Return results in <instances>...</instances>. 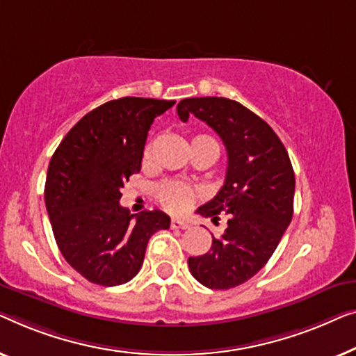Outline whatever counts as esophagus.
I'll return each mask as SVG.
<instances>
[{
    "label": "esophagus",
    "mask_w": 356,
    "mask_h": 356,
    "mask_svg": "<svg viewBox=\"0 0 356 356\" xmlns=\"http://www.w3.org/2000/svg\"><path fill=\"white\" fill-rule=\"evenodd\" d=\"M171 227H172V229H188L190 224L182 221V219H172V221H171Z\"/></svg>",
    "instance_id": "34e87169"
}]
</instances>
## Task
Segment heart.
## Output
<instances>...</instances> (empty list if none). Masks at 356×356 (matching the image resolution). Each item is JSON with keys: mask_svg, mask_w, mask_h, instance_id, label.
Wrapping results in <instances>:
<instances>
[{"mask_svg": "<svg viewBox=\"0 0 356 356\" xmlns=\"http://www.w3.org/2000/svg\"><path fill=\"white\" fill-rule=\"evenodd\" d=\"M190 148H211L214 152L219 153V145L216 140L209 135H197L192 138ZM153 152V142H148L147 147L143 149V164H148L152 159ZM154 197L159 202V204L166 209V211L172 214L185 213L195 204V202L200 198V190L193 185L179 182V180H166V182L158 184L154 187Z\"/></svg>", "mask_w": 356, "mask_h": 356, "instance_id": "b5f03b06", "label": "heart"}]
</instances>
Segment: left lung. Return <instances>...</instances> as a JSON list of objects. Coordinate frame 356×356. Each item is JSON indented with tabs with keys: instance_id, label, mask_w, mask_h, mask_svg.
I'll list each match as a JSON object with an SVG mask.
<instances>
[{
	"instance_id": "1",
	"label": "left lung",
	"mask_w": 356,
	"mask_h": 356,
	"mask_svg": "<svg viewBox=\"0 0 356 356\" xmlns=\"http://www.w3.org/2000/svg\"><path fill=\"white\" fill-rule=\"evenodd\" d=\"M180 121L190 114L207 122L227 149V172L216 197L197 209L227 227L202 257H190L192 276L204 287L227 290L252 279L282 238L293 214L295 174L289 153L261 118L229 98H185Z\"/></svg>"
}]
</instances>
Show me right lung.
Here are the masks:
<instances>
[{
  "label": "right lung",
  "mask_w": 356,
  "mask_h": 356,
  "mask_svg": "<svg viewBox=\"0 0 356 356\" xmlns=\"http://www.w3.org/2000/svg\"><path fill=\"white\" fill-rule=\"evenodd\" d=\"M176 102L126 97L95 108L69 130L51 156L44 203L66 261L104 287L137 276L154 232L171 218L153 209L130 214L119 204L124 182L140 172L154 118Z\"/></svg>",
  "instance_id": "obj_1"
}]
</instances>
